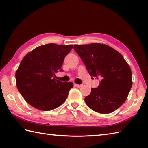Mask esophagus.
<instances>
[{"instance_id": "1", "label": "esophagus", "mask_w": 148, "mask_h": 148, "mask_svg": "<svg viewBox=\"0 0 148 148\" xmlns=\"http://www.w3.org/2000/svg\"><path fill=\"white\" fill-rule=\"evenodd\" d=\"M74 86H75V87H82V84H74Z\"/></svg>"}]
</instances>
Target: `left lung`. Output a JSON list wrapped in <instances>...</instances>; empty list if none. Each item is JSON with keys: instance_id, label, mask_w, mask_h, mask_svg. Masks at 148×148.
<instances>
[{"instance_id": "1", "label": "left lung", "mask_w": 148, "mask_h": 148, "mask_svg": "<svg viewBox=\"0 0 148 148\" xmlns=\"http://www.w3.org/2000/svg\"><path fill=\"white\" fill-rule=\"evenodd\" d=\"M73 49L89 75L101 79L85 98L90 108L101 114L117 109L126 101L132 86V71L123 56L106 45H75Z\"/></svg>"}]
</instances>
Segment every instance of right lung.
Masks as SVG:
<instances>
[{"label":"right lung","mask_w":148,"mask_h":148,"mask_svg":"<svg viewBox=\"0 0 148 148\" xmlns=\"http://www.w3.org/2000/svg\"><path fill=\"white\" fill-rule=\"evenodd\" d=\"M73 45L49 43L36 48L23 57L15 74L18 90L29 104L41 110H51L66 101L71 82L56 79L62 71L64 57Z\"/></svg>","instance_id":"obj_1"}]
</instances>
